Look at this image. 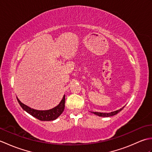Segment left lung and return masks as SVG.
<instances>
[{"label": "left lung", "instance_id": "obj_1", "mask_svg": "<svg viewBox=\"0 0 152 152\" xmlns=\"http://www.w3.org/2000/svg\"><path fill=\"white\" fill-rule=\"evenodd\" d=\"M124 106L123 108H120L119 110H118L114 111V112H110V113H102V112H91L93 114L96 115H99V116H101V117H110V116L112 115H114L115 114H117L118 113H119L121 110H122L123 109H124Z\"/></svg>", "mask_w": 152, "mask_h": 152}]
</instances>
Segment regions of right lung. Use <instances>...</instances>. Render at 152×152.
<instances>
[{"label": "right lung", "instance_id": "obj_1", "mask_svg": "<svg viewBox=\"0 0 152 152\" xmlns=\"http://www.w3.org/2000/svg\"><path fill=\"white\" fill-rule=\"evenodd\" d=\"M17 100L19 104L21 106V108L28 114L33 115V117L36 118L40 121H52L56 119L64 111V103H65V95L63 96L61 101L57 106L52 109L48 110H34L28 107L27 105L23 104L18 97Z\"/></svg>", "mask_w": 152, "mask_h": 152}]
</instances>
